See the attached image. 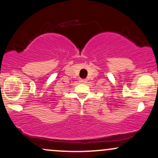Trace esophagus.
<instances>
[{
  "label": "esophagus",
  "instance_id": "obj_1",
  "mask_svg": "<svg viewBox=\"0 0 158 158\" xmlns=\"http://www.w3.org/2000/svg\"><path fill=\"white\" fill-rule=\"evenodd\" d=\"M79 82H80V83H86L87 80H86V79H80V80H79Z\"/></svg>",
  "mask_w": 158,
  "mask_h": 158
}]
</instances>
